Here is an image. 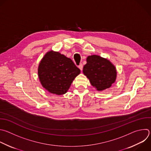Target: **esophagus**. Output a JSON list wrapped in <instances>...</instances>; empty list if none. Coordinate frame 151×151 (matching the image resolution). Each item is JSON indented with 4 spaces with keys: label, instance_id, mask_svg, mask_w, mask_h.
<instances>
[{
    "label": "esophagus",
    "instance_id": "34e87169",
    "mask_svg": "<svg viewBox=\"0 0 151 151\" xmlns=\"http://www.w3.org/2000/svg\"><path fill=\"white\" fill-rule=\"evenodd\" d=\"M78 68H79V69L81 70H82V69H83V65L81 63V64H80L79 66H78Z\"/></svg>",
    "mask_w": 151,
    "mask_h": 151
}]
</instances>
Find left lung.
Wrapping results in <instances>:
<instances>
[{
	"label": "left lung",
	"mask_w": 151,
	"mask_h": 151,
	"mask_svg": "<svg viewBox=\"0 0 151 151\" xmlns=\"http://www.w3.org/2000/svg\"><path fill=\"white\" fill-rule=\"evenodd\" d=\"M86 62L83 72L98 91L110 88L115 82L116 69L109 60L97 55H92L87 58Z\"/></svg>",
	"instance_id": "obj_1"
}]
</instances>
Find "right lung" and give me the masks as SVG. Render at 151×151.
I'll return each mask as SVG.
<instances>
[{
    "instance_id": "1",
    "label": "right lung",
    "mask_w": 151,
    "mask_h": 151,
    "mask_svg": "<svg viewBox=\"0 0 151 151\" xmlns=\"http://www.w3.org/2000/svg\"><path fill=\"white\" fill-rule=\"evenodd\" d=\"M80 72L70 59L53 51L46 53L38 69L42 86L57 95L65 93Z\"/></svg>"
}]
</instances>
